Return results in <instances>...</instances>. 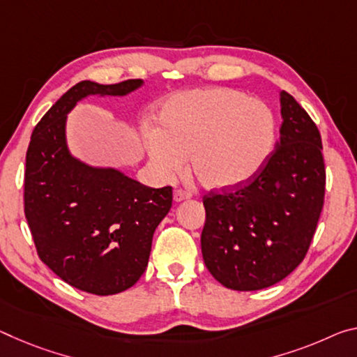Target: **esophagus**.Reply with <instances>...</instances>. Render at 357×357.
<instances>
[{
	"mask_svg": "<svg viewBox=\"0 0 357 357\" xmlns=\"http://www.w3.org/2000/svg\"><path fill=\"white\" fill-rule=\"evenodd\" d=\"M190 197H192L190 192H185L183 189H176V190H174V194H173V199H174V202H176V203L184 202V200H189Z\"/></svg>",
	"mask_w": 357,
	"mask_h": 357,
	"instance_id": "34e87169",
	"label": "esophagus"
}]
</instances>
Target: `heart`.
Segmentation results:
<instances>
[{
  "mask_svg": "<svg viewBox=\"0 0 357 357\" xmlns=\"http://www.w3.org/2000/svg\"><path fill=\"white\" fill-rule=\"evenodd\" d=\"M276 141V121L267 103L238 90L195 89L165 100L158 127L144 128L155 172L169 178L190 154V167L205 188L230 190L256 178Z\"/></svg>",
  "mask_w": 357,
  "mask_h": 357,
  "instance_id": "obj_1",
  "label": "heart"
}]
</instances>
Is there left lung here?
Masks as SVG:
<instances>
[{
    "label": "left lung",
    "instance_id": "8db88e82",
    "mask_svg": "<svg viewBox=\"0 0 357 357\" xmlns=\"http://www.w3.org/2000/svg\"><path fill=\"white\" fill-rule=\"evenodd\" d=\"M280 101V141L257 176L235 192L203 197V260L234 291L265 289L292 273L324 205L319 130L292 95L282 90Z\"/></svg>",
    "mask_w": 357,
    "mask_h": 357
}]
</instances>
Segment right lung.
Instances as JSON below:
<instances>
[{"label": "right lung", "instance_id": "add662e5", "mask_svg": "<svg viewBox=\"0 0 357 357\" xmlns=\"http://www.w3.org/2000/svg\"><path fill=\"white\" fill-rule=\"evenodd\" d=\"M141 86L143 79L81 81L38 122L26 151L25 218L38 256L68 284L95 296L119 294L141 278L173 192L71 155L66 116L89 95L123 97Z\"/></svg>", "mask_w": 357, "mask_h": 357}]
</instances>
